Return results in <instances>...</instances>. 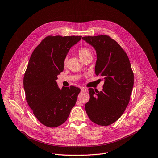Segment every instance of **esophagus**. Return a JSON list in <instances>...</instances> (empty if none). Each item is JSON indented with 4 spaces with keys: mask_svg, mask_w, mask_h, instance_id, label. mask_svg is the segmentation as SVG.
Listing matches in <instances>:
<instances>
[{
    "mask_svg": "<svg viewBox=\"0 0 158 158\" xmlns=\"http://www.w3.org/2000/svg\"><path fill=\"white\" fill-rule=\"evenodd\" d=\"M81 92H85V91H86V89L85 87H81Z\"/></svg>",
    "mask_w": 158,
    "mask_h": 158,
    "instance_id": "34e87169",
    "label": "esophagus"
}]
</instances>
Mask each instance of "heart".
I'll return each instance as SVG.
<instances>
[{"label":"heart","mask_w":158,"mask_h":158,"mask_svg":"<svg viewBox=\"0 0 158 158\" xmlns=\"http://www.w3.org/2000/svg\"><path fill=\"white\" fill-rule=\"evenodd\" d=\"M77 53L78 56L79 57V58L81 60H83L85 58H86L88 56H92V52H91L90 50L88 48L85 47V46L80 47L77 50ZM63 64H64V65H66L67 64V58L66 57L64 59Z\"/></svg>","instance_id":"heart-1"}]
</instances>
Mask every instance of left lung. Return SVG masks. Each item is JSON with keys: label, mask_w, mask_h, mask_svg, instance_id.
<instances>
[{"label": "left lung", "mask_w": 158, "mask_h": 158, "mask_svg": "<svg viewBox=\"0 0 158 158\" xmlns=\"http://www.w3.org/2000/svg\"><path fill=\"white\" fill-rule=\"evenodd\" d=\"M97 53L96 75L104 77L101 92L89 88L90 100L85 110L90 119L101 126L117 121L128 106L134 85V73L127 54L115 40L106 35L82 38Z\"/></svg>", "instance_id": "left-lung-1"}]
</instances>
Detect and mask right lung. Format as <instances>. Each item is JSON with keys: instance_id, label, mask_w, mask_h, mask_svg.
Masks as SVG:
<instances>
[{"instance_id": "add662e5", "label": "right lung", "mask_w": 158, "mask_h": 158, "mask_svg": "<svg viewBox=\"0 0 158 158\" xmlns=\"http://www.w3.org/2000/svg\"><path fill=\"white\" fill-rule=\"evenodd\" d=\"M81 37L47 36L30 57L23 80L26 99L34 115L46 127L63 124L76 102L80 88L71 86L60 90L56 81L64 70L67 53Z\"/></svg>"}]
</instances>
